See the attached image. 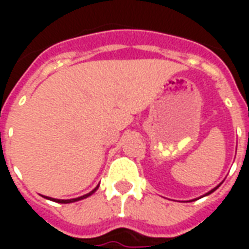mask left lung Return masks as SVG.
<instances>
[{
  "label": "left lung",
  "mask_w": 249,
  "mask_h": 249,
  "mask_svg": "<svg viewBox=\"0 0 249 249\" xmlns=\"http://www.w3.org/2000/svg\"><path fill=\"white\" fill-rule=\"evenodd\" d=\"M214 189H216V188H214ZM214 189H212V191H211V192H209V193H212V192H213ZM209 193H207V195H209Z\"/></svg>",
  "instance_id": "left-lung-1"
}]
</instances>
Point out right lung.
<instances>
[{"mask_svg": "<svg viewBox=\"0 0 249 249\" xmlns=\"http://www.w3.org/2000/svg\"><path fill=\"white\" fill-rule=\"evenodd\" d=\"M98 187H96L94 189H93L92 192L87 193V195H84V196H81V197H77V198H71V200H57V198H51V200H53V201H56V203H62V204H66V203H74V201H78V200H82V198L88 197V196H90L96 189H97Z\"/></svg>", "mask_w": 249, "mask_h": 249, "instance_id": "right-lung-1", "label": "right lung"}]
</instances>
